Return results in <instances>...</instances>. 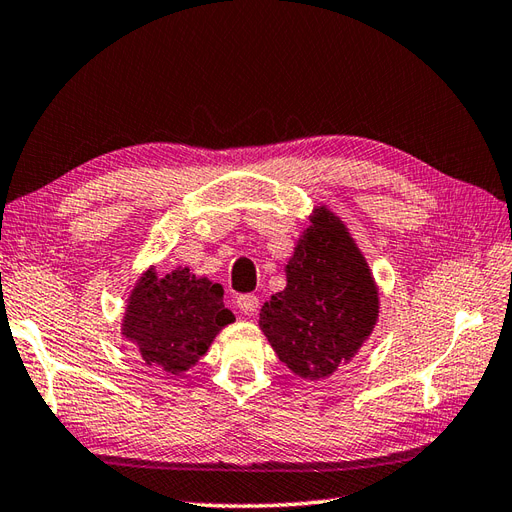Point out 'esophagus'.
<instances>
[{"label": "esophagus", "mask_w": 512, "mask_h": 512, "mask_svg": "<svg viewBox=\"0 0 512 512\" xmlns=\"http://www.w3.org/2000/svg\"><path fill=\"white\" fill-rule=\"evenodd\" d=\"M236 306H239L243 315L254 317L258 313V308H260V302H258L256 295H241V297H236Z\"/></svg>", "instance_id": "1"}]
</instances>
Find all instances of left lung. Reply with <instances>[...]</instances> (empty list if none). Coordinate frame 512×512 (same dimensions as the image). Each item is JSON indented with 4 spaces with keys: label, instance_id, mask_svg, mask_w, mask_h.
Returning <instances> with one entry per match:
<instances>
[{
    "label": "left lung",
    "instance_id": "1",
    "mask_svg": "<svg viewBox=\"0 0 512 512\" xmlns=\"http://www.w3.org/2000/svg\"><path fill=\"white\" fill-rule=\"evenodd\" d=\"M286 263V289L260 308L258 326L295 376L330 378L360 352L380 315L378 284L341 217L315 206Z\"/></svg>",
    "mask_w": 512,
    "mask_h": 512
}]
</instances>
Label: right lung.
Listing matches in <instances>:
<instances>
[{
	"instance_id": "1",
	"label": "right lung",
	"mask_w": 512,
	"mask_h": 512,
	"mask_svg": "<svg viewBox=\"0 0 512 512\" xmlns=\"http://www.w3.org/2000/svg\"><path fill=\"white\" fill-rule=\"evenodd\" d=\"M232 321L221 284L195 276L189 267L165 276L149 267L132 286L121 334L134 343L145 365L180 376L199 363Z\"/></svg>"
}]
</instances>
